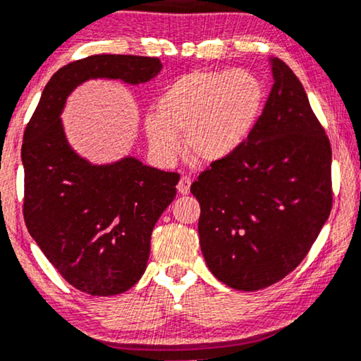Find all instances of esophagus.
<instances>
[{
    "mask_svg": "<svg viewBox=\"0 0 361 361\" xmlns=\"http://www.w3.org/2000/svg\"><path fill=\"white\" fill-rule=\"evenodd\" d=\"M190 188H191V178H190V176L183 175L180 181H178V186H176V190H178L180 195H188V192H190Z\"/></svg>",
    "mask_w": 361,
    "mask_h": 361,
    "instance_id": "34e87169",
    "label": "esophagus"
}]
</instances>
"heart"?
Masks as SVG:
<instances>
[{
  "label": "heart",
  "mask_w": 361,
  "mask_h": 361,
  "mask_svg": "<svg viewBox=\"0 0 361 361\" xmlns=\"http://www.w3.org/2000/svg\"><path fill=\"white\" fill-rule=\"evenodd\" d=\"M266 85L248 69H197L166 85L155 115L144 120L149 147L160 162H173L183 146L190 157L214 164L248 141L266 104Z\"/></svg>",
  "instance_id": "heart-1"
}]
</instances>
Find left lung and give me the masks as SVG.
I'll list each match as a JSON object with an SVG mask.
<instances>
[{"label":"left lung","instance_id":"obj_1","mask_svg":"<svg viewBox=\"0 0 361 361\" xmlns=\"http://www.w3.org/2000/svg\"><path fill=\"white\" fill-rule=\"evenodd\" d=\"M269 61L274 84L248 141L191 185L206 264L243 292L292 272L332 207L329 139L295 73Z\"/></svg>","mask_w":361,"mask_h":361}]
</instances>
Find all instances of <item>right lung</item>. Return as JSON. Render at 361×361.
<instances>
[{
  "label": "right lung",
  "mask_w": 361,
  "mask_h": 361,
  "mask_svg": "<svg viewBox=\"0 0 361 361\" xmlns=\"http://www.w3.org/2000/svg\"><path fill=\"white\" fill-rule=\"evenodd\" d=\"M162 69L159 58L94 55L53 74L24 131V220L61 277L80 292L110 297L142 277L150 235L176 196L178 173L136 157L95 165L69 146L61 121L68 97L89 79L137 85Z\"/></svg>",
  "instance_id": "right-lung-1"
}]
</instances>
